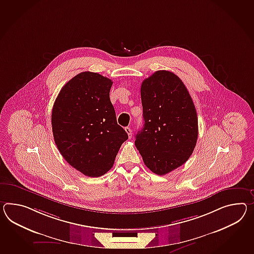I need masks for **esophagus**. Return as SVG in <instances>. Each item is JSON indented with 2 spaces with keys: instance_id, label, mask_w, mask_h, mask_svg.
I'll use <instances>...</instances> for the list:
<instances>
[{
  "instance_id": "1",
  "label": "esophagus",
  "mask_w": 254,
  "mask_h": 254,
  "mask_svg": "<svg viewBox=\"0 0 254 254\" xmlns=\"http://www.w3.org/2000/svg\"><path fill=\"white\" fill-rule=\"evenodd\" d=\"M125 130H126L127 134L128 135V137L131 138V136H132V130H131V128H130L129 127H127L125 128Z\"/></svg>"
}]
</instances>
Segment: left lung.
Returning <instances> with one entry per match:
<instances>
[{
    "instance_id": "8db88e82",
    "label": "left lung",
    "mask_w": 254,
    "mask_h": 254,
    "mask_svg": "<svg viewBox=\"0 0 254 254\" xmlns=\"http://www.w3.org/2000/svg\"><path fill=\"white\" fill-rule=\"evenodd\" d=\"M144 126L135 145L145 165L158 175L182 166L192 155L198 136L195 106L177 75L158 70L140 89Z\"/></svg>"
}]
</instances>
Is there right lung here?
<instances>
[{
	"label": "right lung",
	"mask_w": 254,
	"mask_h": 254,
	"mask_svg": "<svg viewBox=\"0 0 254 254\" xmlns=\"http://www.w3.org/2000/svg\"><path fill=\"white\" fill-rule=\"evenodd\" d=\"M112 84L99 73L83 71L62 87L52 108L57 148L69 165L89 177L107 173L128 138L117 122Z\"/></svg>",
	"instance_id": "add662e5"
}]
</instances>
